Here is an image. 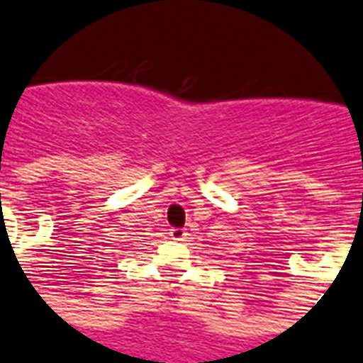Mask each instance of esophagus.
<instances>
[{
	"label": "esophagus",
	"mask_w": 363,
	"mask_h": 363,
	"mask_svg": "<svg viewBox=\"0 0 363 363\" xmlns=\"http://www.w3.org/2000/svg\"><path fill=\"white\" fill-rule=\"evenodd\" d=\"M169 235H171V239H174V241H184L187 232H185L184 228H171Z\"/></svg>",
	"instance_id": "esophagus-1"
}]
</instances>
